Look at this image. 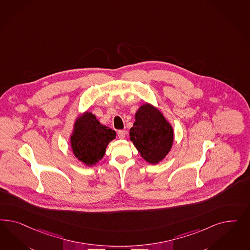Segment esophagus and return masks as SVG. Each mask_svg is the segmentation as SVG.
<instances>
[{
  "label": "esophagus",
  "mask_w": 250,
  "mask_h": 250,
  "mask_svg": "<svg viewBox=\"0 0 250 250\" xmlns=\"http://www.w3.org/2000/svg\"><path fill=\"white\" fill-rule=\"evenodd\" d=\"M117 136H118L120 139H124L125 137V131H124V130L117 131Z\"/></svg>",
  "instance_id": "1"
}]
</instances>
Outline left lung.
Masks as SVG:
<instances>
[{
	"mask_svg": "<svg viewBox=\"0 0 250 250\" xmlns=\"http://www.w3.org/2000/svg\"><path fill=\"white\" fill-rule=\"evenodd\" d=\"M130 129V139L141 157L150 164L165 159L173 144L174 133L164 115L150 104L140 106Z\"/></svg>",
	"mask_w": 250,
	"mask_h": 250,
	"instance_id": "obj_1",
	"label": "left lung"
}]
</instances>
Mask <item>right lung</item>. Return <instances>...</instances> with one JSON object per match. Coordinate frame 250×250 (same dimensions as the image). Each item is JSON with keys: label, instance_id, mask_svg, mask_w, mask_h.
I'll return each instance as SVG.
<instances>
[{"label": "right lung", "instance_id": "obj_1", "mask_svg": "<svg viewBox=\"0 0 250 250\" xmlns=\"http://www.w3.org/2000/svg\"><path fill=\"white\" fill-rule=\"evenodd\" d=\"M116 133L96 119L94 114L86 112L74 124L70 145L77 159L86 166L96 165L104 158L108 144Z\"/></svg>", "mask_w": 250, "mask_h": 250}]
</instances>
